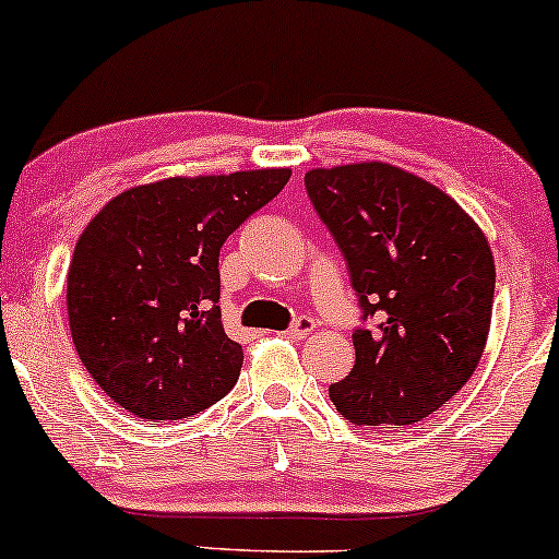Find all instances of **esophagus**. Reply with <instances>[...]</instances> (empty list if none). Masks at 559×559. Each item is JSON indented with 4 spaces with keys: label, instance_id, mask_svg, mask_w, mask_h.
<instances>
[{
    "label": "esophagus",
    "instance_id": "esophagus-1",
    "mask_svg": "<svg viewBox=\"0 0 559 559\" xmlns=\"http://www.w3.org/2000/svg\"><path fill=\"white\" fill-rule=\"evenodd\" d=\"M312 330H314V320H312V317H299V320H296L288 330L281 332V335H284L286 341L299 343V341H304V337L312 335Z\"/></svg>",
    "mask_w": 559,
    "mask_h": 559
}]
</instances>
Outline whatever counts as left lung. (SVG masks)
Here are the masks:
<instances>
[{"label": "left lung", "mask_w": 559, "mask_h": 559, "mask_svg": "<svg viewBox=\"0 0 559 559\" xmlns=\"http://www.w3.org/2000/svg\"><path fill=\"white\" fill-rule=\"evenodd\" d=\"M304 182L373 322L353 332L356 364L330 400L353 426H413L483 358L496 294L490 242L454 198L390 162L314 167Z\"/></svg>", "instance_id": "left-lung-1"}]
</instances>
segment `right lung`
Instances as JSON below:
<instances>
[{
	"instance_id": "1",
	"label": "right lung",
	"mask_w": 559,
	"mask_h": 559,
	"mask_svg": "<svg viewBox=\"0 0 559 559\" xmlns=\"http://www.w3.org/2000/svg\"><path fill=\"white\" fill-rule=\"evenodd\" d=\"M288 178V167L175 175L92 216L67 273L69 330L112 402L144 420H182L237 384L242 345L222 324L218 250Z\"/></svg>"
}]
</instances>
